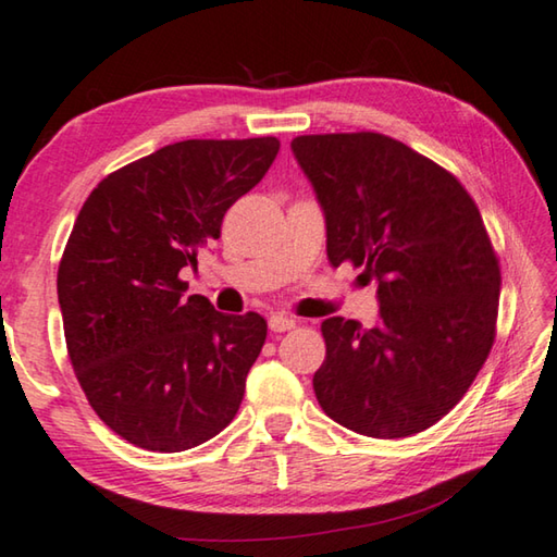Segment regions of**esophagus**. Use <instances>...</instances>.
I'll use <instances>...</instances> for the list:
<instances>
[{"label": "esophagus", "instance_id": "1", "mask_svg": "<svg viewBox=\"0 0 557 557\" xmlns=\"http://www.w3.org/2000/svg\"><path fill=\"white\" fill-rule=\"evenodd\" d=\"M268 326L272 329V332H277V334L280 332H289V329H295V319H292L285 312H275V314H270Z\"/></svg>", "mask_w": 557, "mask_h": 557}]
</instances>
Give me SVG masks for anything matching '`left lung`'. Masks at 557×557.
<instances>
[{"mask_svg": "<svg viewBox=\"0 0 557 557\" xmlns=\"http://www.w3.org/2000/svg\"><path fill=\"white\" fill-rule=\"evenodd\" d=\"M326 223V256L379 285V324L329 317L322 410L366 437L435 425L494 344L502 272L482 213L447 169L379 132L292 139Z\"/></svg>", "mask_w": 557, "mask_h": 557, "instance_id": "1", "label": "left lung"}]
</instances>
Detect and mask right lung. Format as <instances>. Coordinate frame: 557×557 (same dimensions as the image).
Here are the masks:
<instances>
[{
  "label": "right lung",
  "mask_w": 557,
  "mask_h": 557,
  "mask_svg": "<svg viewBox=\"0 0 557 557\" xmlns=\"http://www.w3.org/2000/svg\"><path fill=\"white\" fill-rule=\"evenodd\" d=\"M275 137L186 139L92 188L59 265L65 346L90 408L122 440L184 451L240 408L268 322L184 297V268L275 162Z\"/></svg>",
  "instance_id": "right-lung-1"
}]
</instances>
